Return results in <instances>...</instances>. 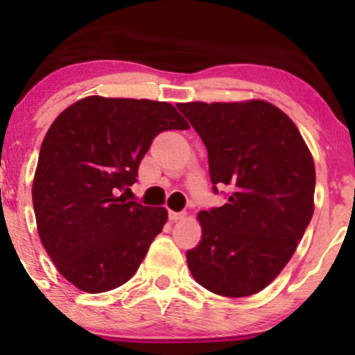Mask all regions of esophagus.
Segmentation results:
<instances>
[{"instance_id": "1", "label": "esophagus", "mask_w": 355, "mask_h": 355, "mask_svg": "<svg viewBox=\"0 0 355 355\" xmlns=\"http://www.w3.org/2000/svg\"><path fill=\"white\" fill-rule=\"evenodd\" d=\"M168 217H170V220H172V222H177V220L185 218L187 214H185V211H170Z\"/></svg>"}]
</instances>
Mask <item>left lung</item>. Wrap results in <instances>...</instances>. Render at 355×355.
<instances>
[{
	"label": "left lung",
	"mask_w": 355,
	"mask_h": 355,
	"mask_svg": "<svg viewBox=\"0 0 355 355\" xmlns=\"http://www.w3.org/2000/svg\"><path fill=\"white\" fill-rule=\"evenodd\" d=\"M209 152V172L229 200L197 215L202 240L187 263L223 297L263 291L294 255L313 214L315 165L294 121L263 100L178 103Z\"/></svg>",
	"instance_id": "obj_1"
}]
</instances>
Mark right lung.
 <instances>
[{
    "mask_svg": "<svg viewBox=\"0 0 355 355\" xmlns=\"http://www.w3.org/2000/svg\"><path fill=\"white\" fill-rule=\"evenodd\" d=\"M189 123L166 101L87 96L56 116L33 180L36 229L51 262L88 294L120 287L168 218L164 207L126 202L153 138Z\"/></svg>",
    "mask_w": 355,
    "mask_h": 355,
    "instance_id": "right-lung-1",
    "label": "right lung"
}]
</instances>
